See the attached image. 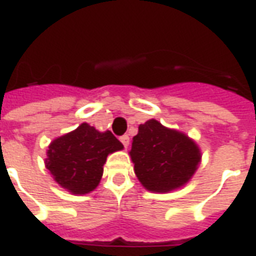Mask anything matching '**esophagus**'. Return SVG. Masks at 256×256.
I'll list each match as a JSON object with an SVG mask.
<instances>
[{
	"mask_svg": "<svg viewBox=\"0 0 256 256\" xmlns=\"http://www.w3.org/2000/svg\"><path fill=\"white\" fill-rule=\"evenodd\" d=\"M120 141H122V144L124 145V148H128V144H130V137H128V134H124L120 137Z\"/></svg>",
	"mask_w": 256,
	"mask_h": 256,
	"instance_id": "esophagus-1",
	"label": "esophagus"
}]
</instances>
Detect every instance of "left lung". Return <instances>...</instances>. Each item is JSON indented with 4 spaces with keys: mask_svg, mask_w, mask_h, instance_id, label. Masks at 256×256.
Listing matches in <instances>:
<instances>
[{
    "mask_svg": "<svg viewBox=\"0 0 256 256\" xmlns=\"http://www.w3.org/2000/svg\"><path fill=\"white\" fill-rule=\"evenodd\" d=\"M128 155L141 185L154 193L182 188L202 162L200 148L190 137L156 119L140 124Z\"/></svg>",
    "mask_w": 256,
    "mask_h": 256,
    "instance_id": "8db88e82",
    "label": "left lung"
}]
</instances>
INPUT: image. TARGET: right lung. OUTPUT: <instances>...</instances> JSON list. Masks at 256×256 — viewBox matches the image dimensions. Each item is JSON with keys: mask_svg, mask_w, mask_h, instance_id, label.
Returning a JSON list of instances; mask_svg holds the SVG:
<instances>
[{"mask_svg": "<svg viewBox=\"0 0 256 256\" xmlns=\"http://www.w3.org/2000/svg\"><path fill=\"white\" fill-rule=\"evenodd\" d=\"M122 150V142L110 130L98 132L82 123L49 144L45 166L67 192L86 194L98 186L108 155Z\"/></svg>", "mask_w": 256, "mask_h": 256, "instance_id": "1", "label": "right lung"}]
</instances>
